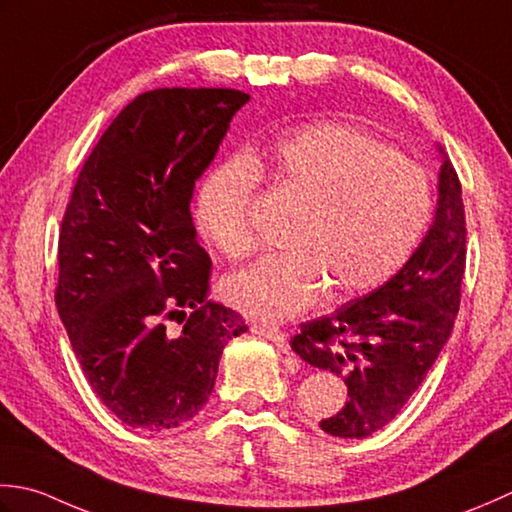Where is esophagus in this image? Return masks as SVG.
<instances>
[{"label":"esophagus","mask_w":512,"mask_h":512,"mask_svg":"<svg viewBox=\"0 0 512 512\" xmlns=\"http://www.w3.org/2000/svg\"><path fill=\"white\" fill-rule=\"evenodd\" d=\"M252 331H254V333H260V336H265L267 340L274 342L278 349L287 351V336H285V333L280 331V329L263 325V322H252Z\"/></svg>","instance_id":"obj_1"}]
</instances>
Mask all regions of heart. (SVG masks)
<instances>
[{
    "mask_svg": "<svg viewBox=\"0 0 512 512\" xmlns=\"http://www.w3.org/2000/svg\"><path fill=\"white\" fill-rule=\"evenodd\" d=\"M294 196L280 254L227 276L223 296L243 314L283 322L327 285L347 298L382 285L411 256L431 214L424 172L364 130L318 121L285 132L265 150L232 156L205 176L196 225L229 260L256 249L249 203L260 176Z\"/></svg>",
    "mask_w": 512,
    "mask_h": 512,
    "instance_id": "heart-1",
    "label": "heart"
}]
</instances>
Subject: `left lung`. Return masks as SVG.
Returning a JSON list of instances; mask_svg holds the SVG:
<instances>
[{
    "label": "left lung",
    "instance_id": "left-lung-1",
    "mask_svg": "<svg viewBox=\"0 0 512 512\" xmlns=\"http://www.w3.org/2000/svg\"><path fill=\"white\" fill-rule=\"evenodd\" d=\"M437 207L429 234L404 267L369 296L300 325L291 349L336 373L349 400L320 422L333 437H369L387 426L424 382L460 311L466 265L462 185L442 148Z\"/></svg>",
    "mask_w": 512,
    "mask_h": 512
}]
</instances>
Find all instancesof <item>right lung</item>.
I'll list each match as a JSON object with an SVG mask.
<instances>
[{"label":"right lung","mask_w":512,"mask_h":512,"mask_svg":"<svg viewBox=\"0 0 512 512\" xmlns=\"http://www.w3.org/2000/svg\"><path fill=\"white\" fill-rule=\"evenodd\" d=\"M247 101L232 88L143 92L83 163L61 221L59 318L92 391L132 429L192 420L225 344L247 331L207 300L212 260L190 214L194 183Z\"/></svg>","instance_id":"right-lung-1"}]
</instances>
